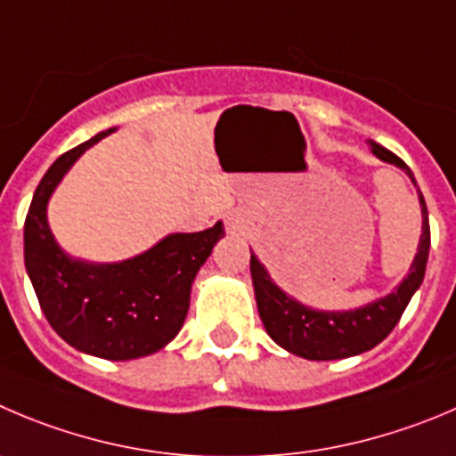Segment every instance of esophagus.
<instances>
[{
	"mask_svg": "<svg viewBox=\"0 0 456 456\" xmlns=\"http://www.w3.org/2000/svg\"><path fill=\"white\" fill-rule=\"evenodd\" d=\"M225 228L228 232L237 235V232H244L248 228V215L244 210H232L225 215Z\"/></svg>",
	"mask_w": 456,
	"mask_h": 456,
	"instance_id": "1",
	"label": "esophagus"
}]
</instances>
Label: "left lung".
Returning <instances> with one entry per match:
<instances>
[{"mask_svg": "<svg viewBox=\"0 0 456 456\" xmlns=\"http://www.w3.org/2000/svg\"><path fill=\"white\" fill-rule=\"evenodd\" d=\"M370 147L376 159L385 160L389 166H396L416 185L411 170L396 154H392V151L385 150L374 141H370ZM419 203L423 225H420L419 250H416L410 273L403 277L396 289H392V293L365 306H358V309L320 311L314 309V306L302 305L273 281L266 266L250 250V275H253L255 300H257L259 318H262L268 336L281 349L306 358V361L349 358V355L365 354V351L374 349L379 342H383L398 324L403 311L410 305L411 296L419 290L423 275H426L428 255H430V221H428L426 199H423L420 190Z\"/></svg>", "mask_w": 456, "mask_h": 456, "instance_id": "1", "label": "left lung"}]
</instances>
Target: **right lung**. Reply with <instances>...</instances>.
Returning <instances> with one entry per match:
<instances>
[{"label":"right lung","mask_w":456,"mask_h":456,"mask_svg":"<svg viewBox=\"0 0 456 456\" xmlns=\"http://www.w3.org/2000/svg\"><path fill=\"white\" fill-rule=\"evenodd\" d=\"M111 132L116 127L69 150L42 176L26 215L24 264L42 314L64 342L105 361H134L175 340L194 277L225 231L216 221L201 232H172L123 262H85L64 253L49 228V199L73 163Z\"/></svg>","instance_id":"obj_1"}]
</instances>
